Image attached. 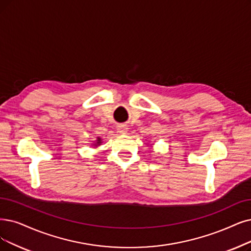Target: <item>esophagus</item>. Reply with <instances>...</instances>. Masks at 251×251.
Returning a JSON list of instances; mask_svg holds the SVG:
<instances>
[{
    "mask_svg": "<svg viewBox=\"0 0 251 251\" xmlns=\"http://www.w3.org/2000/svg\"><path fill=\"white\" fill-rule=\"evenodd\" d=\"M117 131H118V133L125 135V134H126V132H127V126H126V125H119V126H117Z\"/></svg>",
    "mask_w": 251,
    "mask_h": 251,
    "instance_id": "esophagus-1",
    "label": "esophagus"
}]
</instances>
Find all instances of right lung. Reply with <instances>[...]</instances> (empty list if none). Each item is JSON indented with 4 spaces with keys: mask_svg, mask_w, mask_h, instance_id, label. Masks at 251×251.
Wrapping results in <instances>:
<instances>
[{
    "mask_svg": "<svg viewBox=\"0 0 251 251\" xmlns=\"http://www.w3.org/2000/svg\"><path fill=\"white\" fill-rule=\"evenodd\" d=\"M101 143H102V140H101V138L98 137V138H97V140H96L95 146H99V145H101Z\"/></svg>",
    "mask_w": 251,
    "mask_h": 251,
    "instance_id": "obj_1",
    "label": "right lung"
}]
</instances>
